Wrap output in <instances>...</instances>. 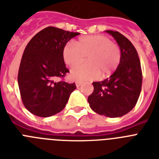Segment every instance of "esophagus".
<instances>
[{
	"label": "esophagus",
	"mask_w": 159,
	"mask_h": 159,
	"mask_svg": "<svg viewBox=\"0 0 159 159\" xmlns=\"http://www.w3.org/2000/svg\"><path fill=\"white\" fill-rule=\"evenodd\" d=\"M75 83H76V86H77V87H79L80 86H82V82H80V81H77Z\"/></svg>",
	"instance_id": "obj_1"
}]
</instances>
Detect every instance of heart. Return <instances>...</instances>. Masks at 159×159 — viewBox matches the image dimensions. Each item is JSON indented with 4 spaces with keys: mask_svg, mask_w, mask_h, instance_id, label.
Returning a JSON list of instances; mask_svg holds the SVG:
<instances>
[{
    "mask_svg": "<svg viewBox=\"0 0 159 159\" xmlns=\"http://www.w3.org/2000/svg\"><path fill=\"white\" fill-rule=\"evenodd\" d=\"M121 50L118 45L103 35L82 37L75 45L67 44L63 49V58L69 66H75L87 59L88 63L71 69L70 76L74 80L87 81L109 77L119 66Z\"/></svg>",
    "mask_w": 159,
    "mask_h": 159,
    "instance_id": "b5f03b06",
    "label": "heart"
}]
</instances>
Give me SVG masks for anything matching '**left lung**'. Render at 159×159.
Masks as SVG:
<instances>
[{"mask_svg":"<svg viewBox=\"0 0 159 159\" xmlns=\"http://www.w3.org/2000/svg\"><path fill=\"white\" fill-rule=\"evenodd\" d=\"M121 50V62L115 72L102 82H93L94 91L88 96L94 112L109 117H119L136 104L142 86V71L137 51L126 37L107 30Z\"/></svg>","mask_w":159,"mask_h":159,"instance_id":"8db88e82","label":"left lung"}]
</instances>
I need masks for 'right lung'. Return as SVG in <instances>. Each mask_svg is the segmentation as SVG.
I'll use <instances>...</instances> for the list:
<instances>
[{
  "instance_id": "right-lung-1",
  "label": "right lung",
  "mask_w": 159,
  "mask_h": 159,
  "mask_svg": "<svg viewBox=\"0 0 159 159\" xmlns=\"http://www.w3.org/2000/svg\"><path fill=\"white\" fill-rule=\"evenodd\" d=\"M79 34L47 27L35 35L26 46L18 83L24 105L34 115L50 117L66 106L76 85L58 81L69 73L64 64L63 49Z\"/></svg>"
}]
</instances>
